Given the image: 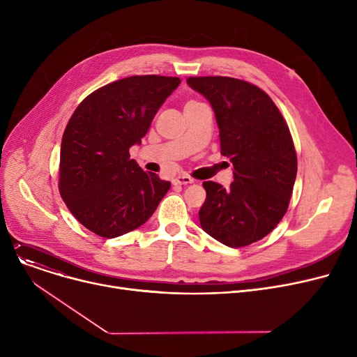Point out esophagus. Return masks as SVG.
<instances>
[{
    "label": "esophagus",
    "instance_id": "obj_1",
    "mask_svg": "<svg viewBox=\"0 0 357 357\" xmlns=\"http://www.w3.org/2000/svg\"><path fill=\"white\" fill-rule=\"evenodd\" d=\"M172 183L174 185H188V183H194V179L188 175H179L172 179Z\"/></svg>",
    "mask_w": 357,
    "mask_h": 357
}]
</instances>
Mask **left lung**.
Listing matches in <instances>:
<instances>
[{"instance_id":"1","label":"left lung","mask_w":357,"mask_h":357,"mask_svg":"<svg viewBox=\"0 0 357 357\" xmlns=\"http://www.w3.org/2000/svg\"><path fill=\"white\" fill-rule=\"evenodd\" d=\"M211 104L221 155L230 158V188L207 181L199 210L202 230L229 248L268 236L285 215L296 178V153L288 124L266 92L227 77L186 79Z\"/></svg>"}]
</instances>
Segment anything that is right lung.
<instances>
[{"label": "right lung", "instance_id": "right-lung-1", "mask_svg": "<svg viewBox=\"0 0 357 357\" xmlns=\"http://www.w3.org/2000/svg\"><path fill=\"white\" fill-rule=\"evenodd\" d=\"M181 79L130 77L88 96L72 114L61 146L59 191L84 227L114 238L152 217L171 188L130 159L150 123Z\"/></svg>", "mask_w": 357, "mask_h": 357}]
</instances>
